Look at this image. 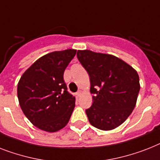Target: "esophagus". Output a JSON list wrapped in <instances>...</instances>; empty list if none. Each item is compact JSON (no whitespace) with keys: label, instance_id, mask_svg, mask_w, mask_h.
<instances>
[{"label":"esophagus","instance_id":"1","mask_svg":"<svg viewBox=\"0 0 160 160\" xmlns=\"http://www.w3.org/2000/svg\"><path fill=\"white\" fill-rule=\"evenodd\" d=\"M76 96H77V97H79V96H80V94H81V91H80H80H78L77 93H76Z\"/></svg>","mask_w":160,"mask_h":160}]
</instances>
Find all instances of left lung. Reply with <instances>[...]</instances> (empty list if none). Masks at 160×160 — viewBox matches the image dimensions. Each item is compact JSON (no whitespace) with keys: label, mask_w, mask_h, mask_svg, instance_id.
<instances>
[{"label":"left lung","mask_w":160,"mask_h":160,"mask_svg":"<svg viewBox=\"0 0 160 160\" xmlns=\"http://www.w3.org/2000/svg\"><path fill=\"white\" fill-rule=\"evenodd\" d=\"M77 58L90 80L93 103L85 110L92 126L109 131L122 124L136 106L140 91L137 72L122 60L104 53L79 50Z\"/></svg>","instance_id":"left-lung-1"}]
</instances>
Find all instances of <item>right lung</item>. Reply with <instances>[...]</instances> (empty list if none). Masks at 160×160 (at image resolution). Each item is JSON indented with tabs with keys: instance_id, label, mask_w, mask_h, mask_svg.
Masks as SVG:
<instances>
[{
	"instance_id": "add662e5",
	"label": "right lung",
	"mask_w": 160,
	"mask_h": 160,
	"mask_svg": "<svg viewBox=\"0 0 160 160\" xmlns=\"http://www.w3.org/2000/svg\"><path fill=\"white\" fill-rule=\"evenodd\" d=\"M67 49L43 56L23 74L17 94L24 114L35 127L55 132L68 123L76 98L67 91L64 71L76 56Z\"/></svg>"
}]
</instances>
